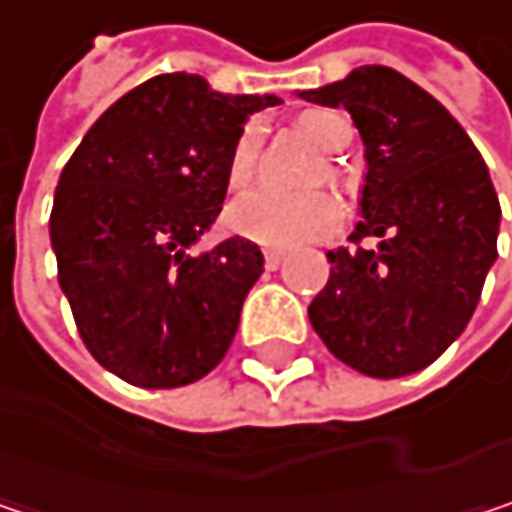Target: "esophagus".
<instances>
[{"instance_id":"34e87169","label":"esophagus","mask_w":512,"mask_h":512,"mask_svg":"<svg viewBox=\"0 0 512 512\" xmlns=\"http://www.w3.org/2000/svg\"><path fill=\"white\" fill-rule=\"evenodd\" d=\"M281 260H284V252H275V249H266V252H263V266H266V269H278Z\"/></svg>"}]
</instances>
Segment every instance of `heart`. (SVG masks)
<instances>
[{"instance_id":"heart-1","label":"heart","mask_w":512,"mask_h":512,"mask_svg":"<svg viewBox=\"0 0 512 512\" xmlns=\"http://www.w3.org/2000/svg\"><path fill=\"white\" fill-rule=\"evenodd\" d=\"M296 127L326 154H338L350 145L353 127L344 115L311 109L302 112ZM260 133L257 127H246L228 156V186L243 189L257 165ZM231 228L260 246L272 249H293L320 237H329L341 225V207L329 192H308V195H278L272 189H252L234 201Z\"/></svg>"}]
</instances>
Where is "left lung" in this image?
<instances>
[{
    "label": "left lung",
    "instance_id": "obj_1",
    "mask_svg": "<svg viewBox=\"0 0 512 512\" xmlns=\"http://www.w3.org/2000/svg\"><path fill=\"white\" fill-rule=\"evenodd\" d=\"M299 97L344 106L367 177L347 249L308 305L329 353L376 379L424 370L468 326L498 257L501 204L454 115L403 73L367 64ZM364 239H379L367 250Z\"/></svg>",
    "mask_w": 512,
    "mask_h": 512
}]
</instances>
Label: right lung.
<instances>
[{"mask_svg":"<svg viewBox=\"0 0 512 512\" xmlns=\"http://www.w3.org/2000/svg\"><path fill=\"white\" fill-rule=\"evenodd\" d=\"M272 94H219L162 73L112 103L67 159L50 213L58 284L88 353L139 388H180L228 353L263 272L255 243L210 231L228 192V156Z\"/></svg>","mask_w":512,"mask_h":512,"instance_id":"right-lung-1","label":"right lung"}]
</instances>
